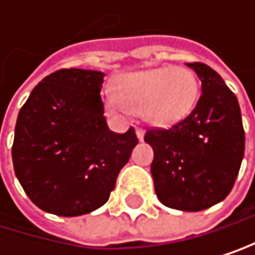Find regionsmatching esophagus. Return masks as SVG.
Listing matches in <instances>:
<instances>
[{
	"instance_id": "obj_1",
	"label": "esophagus",
	"mask_w": 255,
	"mask_h": 255,
	"mask_svg": "<svg viewBox=\"0 0 255 255\" xmlns=\"http://www.w3.org/2000/svg\"><path fill=\"white\" fill-rule=\"evenodd\" d=\"M136 134H137V139H139V140H143V130L139 128V127L136 128Z\"/></svg>"
}]
</instances>
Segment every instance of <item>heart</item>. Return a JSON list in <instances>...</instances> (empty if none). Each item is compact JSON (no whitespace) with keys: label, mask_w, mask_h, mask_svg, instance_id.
Here are the masks:
<instances>
[{"label":"heart","mask_w":255,"mask_h":255,"mask_svg":"<svg viewBox=\"0 0 255 255\" xmlns=\"http://www.w3.org/2000/svg\"><path fill=\"white\" fill-rule=\"evenodd\" d=\"M116 96L105 104L115 115L142 113L153 125L166 127L188 116L199 98V81L187 67H159L124 75L116 82Z\"/></svg>","instance_id":"b5f03b06"}]
</instances>
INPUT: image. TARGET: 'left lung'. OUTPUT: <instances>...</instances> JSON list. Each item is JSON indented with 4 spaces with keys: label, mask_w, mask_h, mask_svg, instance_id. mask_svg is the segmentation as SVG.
Instances as JSON below:
<instances>
[{
    "label": "left lung",
    "mask_w": 255,
    "mask_h": 255,
    "mask_svg": "<svg viewBox=\"0 0 255 255\" xmlns=\"http://www.w3.org/2000/svg\"><path fill=\"white\" fill-rule=\"evenodd\" d=\"M202 81L193 112L170 128L151 127V174L157 199L180 211H202L222 202L234 187L245 154V130L236 95L202 62L187 64Z\"/></svg>",
    "instance_id": "8db88e82"
}]
</instances>
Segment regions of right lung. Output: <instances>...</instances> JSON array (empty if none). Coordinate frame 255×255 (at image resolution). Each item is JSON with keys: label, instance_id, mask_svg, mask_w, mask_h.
<instances>
[{"label": "right lung", "instance_id": "1", "mask_svg": "<svg viewBox=\"0 0 255 255\" xmlns=\"http://www.w3.org/2000/svg\"><path fill=\"white\" fill-rule=\"evenodd\" d=\"M104 73L61 68L45 76L21 107L12 159L15 174L38 208L73 217L109 200L137 136L105 122Z\"/></svg>", "mask_w": 255, "mask_h": 255}]
</instances>
